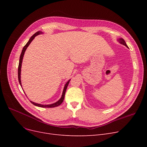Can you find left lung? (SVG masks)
<instances>
[{
    "label": "left lung",
    "instance_id": "left-lung-1",
    "mask_svg": "<svg viewBox=\"0 0 147 147\" xmlns=\"http://www.w3.org/2000/svg\"><path fill=\"white\" fill-rule=\"evenodd\" d=\"M119 41L120 42V43H121L122 45H125V46H126L127 48H128V46H127V45H126V42H125V41L123 39V38H120V39H119Z\"/></svg>",
    "mask_w": 147,
    "mask_h": 147
}]
</instances>
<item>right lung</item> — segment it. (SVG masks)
<instances>
[{"mask_svg": "<svg viewBox=\"0 0 147 147\" xmlns=\"http://www.w3.org/2000/svg\"><path fill=\"white\" fill-rule=\"evenodd\" d=\"M42 34V32H36V33H34L32 37H30V38L29 39L28 42L27 43V44L24 46V48H23L22 50V52H21V55H20V61H19V65H18V81H19V83L20 84L21 86L22 87V85H21V64H22V58H23V57H24V52L26 51V50L27 49V47L28 46V45L30 44V43L32 42V41L34 39V37L38 35V34ZM69 81H70V80H68L67 83L65 84V85L64 86V90H63V95H62V96L61 98V99L59 100L58 101H57V102L55 103H53L52 104H50V105H42V104H37V103H35V102H33L32 101H30L31 103H32L33 105H36V106H37V107H42V108H53V107H58V105H61L62 103H63V101H64V96H65V92H66V89L67 88V86L68 85V83L69 82Z\"/></svg>", "mask_w": 147, "mask_h": 147, "instance_id": "1", "label": "right lung"}]
</instances>
